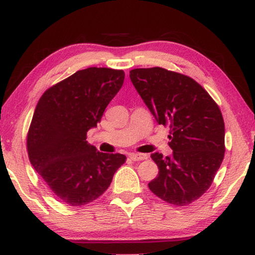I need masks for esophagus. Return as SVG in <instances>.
I'll return each instance as SVG.
<instances>
[{
	"instance_id": "1",
	"label": "esophagus",
	"mask_w": 255,
	"mask_h": 255,
	"mask_svg": "<svg viewBox=\"0 0 255 255\" xmlns=\"http://www.w3.org/2000/svg\"><path fill=\"white\" fill-rule=\"evenodd\" d=\"M129 157H130L132 161H143V159L147 158V155L146 154H139V153H133L129 155Z\"/></svg>"
}]
</instances>
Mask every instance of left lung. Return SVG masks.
<instances>
[{"mask_svg": "<svg viewBox=\"0 0 255 255\" xmlns=\"http://www.w3.org/2000/svg\"><path fill=\"white\" fill-rule=\"evenodd\" d=\"M129 77L158 125L170 127V156L152 154L158 175L154 195L189 205L210 187L225 153V125L218 106L191 77L161 67L135 68Z\"/></svg>", "mask_w": 255, "mask_h": 255, "instance_id": "left-lung-1", "label": "left lung"}]
</instances>
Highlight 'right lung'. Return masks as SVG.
Wrapping results in <instances>:
<instances>
[{
  "instance_id": "add662e5",
  "label": "right lung",
  "mask_w": 255,
  "mask_h": 255,
  "mask_svg": "<svg viewBox=\"0 0 255 255\" xmlns=\"http://www.w3.org/2000/svg\"><path fill=\"white\" fill-rule=\"evenodd\" d=\"M124 79V71L90 67L51 86L38 101L28 132L29 159L64 204L96 200L126 161L123 154L101 153L86 141Z\"/></svg>"
}]
</instances>
